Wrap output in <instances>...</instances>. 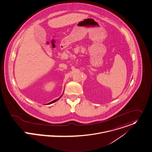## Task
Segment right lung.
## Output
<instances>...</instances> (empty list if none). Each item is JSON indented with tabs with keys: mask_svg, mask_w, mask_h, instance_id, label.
<instances>
[{
	"mask_svg": "<svg viewBox=\"0 0 152 152\" xmlns=\"http://www.w3.org/2000/svg\"><path fill=\"white\" fill-rule=\"evenodd\" d=\"M63 94H64V93H63ZM63 94H62V95H63ZM62 95L60 97H59L58 99H56V100H53V101H51L50 102H49V103H48L47 104H52V103H53V102H56V101H58V100H59L60 99H61V97L62 96Z\"/></svg>",
	"mask_w": 152,
	"mask_h": 152,
	"instance_id": "right-lung-1",
	"label": "right lung"
}]
</instances>
